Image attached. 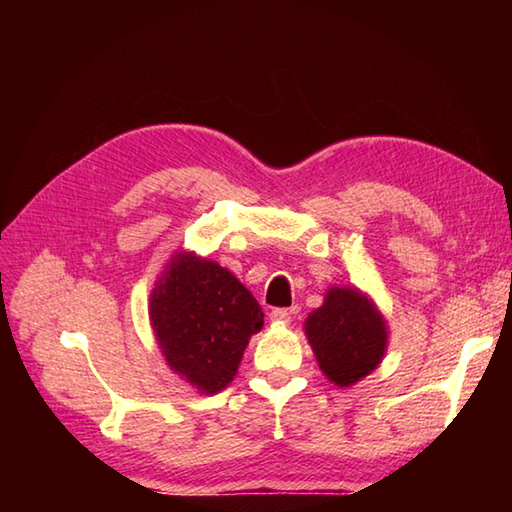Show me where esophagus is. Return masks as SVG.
Segmentation results:
<instances>
[{
  "label": "esophagus",
  "mask_w": 512,
  "mask_h": 512,
  "mask_svg": "<svg viewBox=\"0 0 512 512\" xmlns=\"http://www.w3.org/2000/svg\"><path fill=\"white\" fill-rule=\"evenodd\" d=\"M270 321L273 323H277V325H288L290 323V312L286 310V308H275V310H270Z\"/></svg>",
  "instance_id": "obj_1"
}]
</instances>
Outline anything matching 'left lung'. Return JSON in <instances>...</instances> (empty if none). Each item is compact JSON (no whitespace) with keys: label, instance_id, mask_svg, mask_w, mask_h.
<instances>
[{"label":"left lung","instance_id":"1","mask_svg":"<svg viewBox=\"0 0 512 512\" xmlns=\"http://www.w3.org/2000/svg\"><path fill=\"white\" fill-rule=\"evenodd\" d=\"M303 332L323 376L336 387H352L385 358L389 328L374 299L356 286H332Z\"/></svg>","mask_w":512,"mask_h":512}]
</instances>
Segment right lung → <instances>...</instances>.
Wrapping results in <instances>:
<instances>
[{"instance_id": "1", "label": "right lung", "mask_w": 512, "mask_h": 512, "mask_svg": "<svg viewBox=\"0 0 512 512\" xmlns=\"http://www.w3.org/2000/svg\"><path fill=\"white\" fill-rule=\"evenodd\" d=\"M149 321L171 372L213 396L233 383L264 312L231 270L176 250L149 295Z\"/></svg>"}]
</instances>
